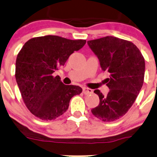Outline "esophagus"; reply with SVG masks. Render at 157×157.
<instances>
[{
	"mask_svg": "<svg viewBox=\"0 0 157 157\" xmlns=\"http://www.w3.org/2000/svg\"><path fill=\"white\" fill-rule=\"evenodd\" d=\"M83 94L88 95V94H90V93H93V90H92L91 89H89V88H83Z\"/></svg>",
	"mask_w": 157,
	"mask_h": 157,
	"instance_id": "34e87169",
	"label": "esophagus"
}]
</instances>
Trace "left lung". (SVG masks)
<instances>
[{"label": "left lung", "mask_w": 157, "mask_h": 157, "mask_svg": "<svg viewBox=\"0 0 157 157\" xmlns=\"http://www.w3.org/2000/svg\"><path fill=\"white\" fill-rule=\"evenodd\" d=\"M97 55L101 68L109 73L105 79L110 89L104 96L99 90V104L91 110L102 121H114L124 116L137 99L144 83L145 61L138 48L130 41L105 36L87 42Z\"/></svg>", "instance_id": "obj_1"}]
</instances>
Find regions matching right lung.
<instances>
[{
	"mask_svg": "<svg viewBox=\"0 0 157 157\" xmlns=\"http://www.w3.org/2000/svg\"><path fill=\"white\" fill-rule=\"evenodd\" d=\"M86 42L58 36H40L28 40L19 52L16 80L25 105L35 116L45 121L55 119L67 110L71 98L81 93L80 86L64 85L53 73Z\"/></svg>",
	"mask_w": 157,
	"mask_h": 157,
	"instance_id": "1",
	"label": "right lung"
}]
</instances>
